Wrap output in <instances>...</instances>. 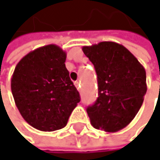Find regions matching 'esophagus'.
I'll list each match as a JSON object with an SVG mask.
<instances>
[{
    "label": "esophagus",
    "instance_id": "obj_1",
    "mask_svg": "<svg viewBox=\"0 0 160 160\" xmlns=\"http://www.w3.org/2000/svg\"><path fill=\"white\" fill-rule=\"evenodd\" d=\"M74 85L76 86V88H77L78 90H80V81H75V82H74Z\"/></svg>",
    "mask_w": 160,
    "mask_h": 160
}]
</instances>
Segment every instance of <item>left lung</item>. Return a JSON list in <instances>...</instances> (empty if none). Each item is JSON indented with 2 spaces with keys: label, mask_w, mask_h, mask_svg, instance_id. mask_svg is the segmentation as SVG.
Wrapping results in <instances>:
<instances>
[{
  "label": "left lung",
  "mask_w": 160,
  "mask_h": 160,
  "mask_svg": "<svg viewBox=\"0 0 160 160\" xmlns=\"http://www.w3.org/2000/svg\"><path fill=\"white\" fill-rule=\"evenodd\" d=\"M82 51L93 64L98 97L87 113L93 128L116 132L131 123L146 93V74L137 58L123 45L102 42Z\"/></svg>",
  "instance_id": "8db88e82"
}]
</instances>
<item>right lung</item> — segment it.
Here are the masks:
<instances>
[{"instance_id": "obj_1", "label": "right lung", "mask_w": 160, "mask_h": 160, "mask_svg": "<svg viewBox=\"0 0 160 160\" xmlns=\"http://www.w3.org/2000/svg\"><path fill=\"white\" fill-rule=\"evenodd\" d=\"M67 53L49 44L31 51L16 65L11 90L17 109L33 128L53 132L64 128L80 101L65 62Z\"/></svg>"}]
</instances>
